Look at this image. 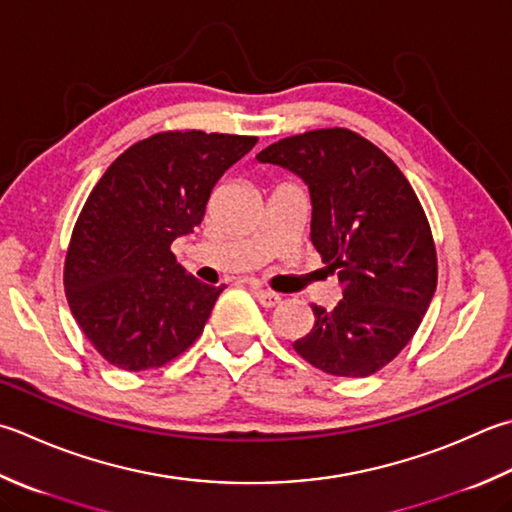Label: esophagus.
<instances>
[{"label": "esophagus", "mask_w": 512, "mask_h": 512, "mask_svg": "<svg viewBox=\"0 0 512 512\" xmlns=\"http://www.w3.org/2000/svg\"><path fill=\"white\" fill-rule=\"evenodd\" d=\"M253 295L257 297V302L264 308H273L277 304H282V295H277V293H273V290H266L262 286H253Z\"/></svg>", "instance_id": "1"}]
</instances>
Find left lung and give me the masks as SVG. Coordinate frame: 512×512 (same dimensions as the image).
Returning <instances> with one entry per match:
<instances>
[{
  "label": "left lung",
  "mask_w": 512,
  "mask_h": 512,
  "mask_svg": "<svg viewBox=\"0 0 512 512\" xmlns=\"http://www.w3.org/2000/svg\"><path fill=\"white\" fill-rule=\"evenodd\" d=\"M304 179L310 242L344 286L335 310L293 348L337 377H368L402 353L437 288V253L422 204L393 159L348 128L308 130L257 155Z\"/></svg>",
  "instance_id": "8db88e82"
}]
</instances>
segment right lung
Here are the masks:
<instances>
[{"label": "right lung", "mask_w": 512, "mask_h": 512, "mask_svg": "<svg viewBox=\"0 0 512 512\" xmlns=\"http://www.w3.org/2000/svg\"><path fill=\"white\" fill-rule=\"evenodd\" d=\"M257 137L168 130L124 150L79 213L64 264L68 306L108 364L148 370L202 335L224 286L177 264L170 244L202 224L226 170Z\"/></svg>", "instance_id": "right-lung-1"}]
</instances>
